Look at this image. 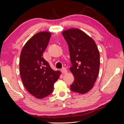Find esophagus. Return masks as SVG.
I'll list each match as a JSON object with an SVG mask.
<instances>
[{
    "instance_id": "esophagus-1",
    "label": "esophagus",
    "mask_w": 124,
    "mask_h": 124,
    "mask_svg": "<svg viewBox=\"0 0 124 124\" xmlns=\"http://www.w3.org/2000/svg\"><path fill=\"white\" fill-rule=\"evenodd\" d=\"M61 72H62V74H65L67 72V70L65 68H62L61 69Z\"/></svg>"
}]
</instances>
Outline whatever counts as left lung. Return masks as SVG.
<instances>
[{
	"label": "left lung",
	"instance_id": "8db88e82",
	"mask_svg": "<svg viewBox=\"0 0 124 124\" xmlns=\"http://www.w3.org/2000/svg\"><path fill=\"white\" fill-rule=\"evenodd\" d=\"M69 47L72 66L70 70L74 77L70 86L72 91L84 94L92 89L98 77L100 54L95 41L78 28L62 32Z\"/></svg>",
	"mask_w": 124,
	"mask_h": 124
}]
</instances>
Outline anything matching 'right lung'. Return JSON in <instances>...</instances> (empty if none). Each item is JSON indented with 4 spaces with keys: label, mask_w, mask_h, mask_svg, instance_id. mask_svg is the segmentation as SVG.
I'll list each match as a JSON object with an SVG mask.
<instances>
[{
    "label": "right lung",
    "mask_w": 124,
    "mask_h": 124,
    "mask_svg": "<svg viewBox=\"0 0 124 124\" xmlns=\"http://www.w3.org/2000/svg\"><path fill=\"white\" fill-rule=\"evenodd\" d=\"M51 33H36L25 43L20 58V73L27 91L37 99H42L54 91V84L61 73L51 68L43 57Z\"/></svg>",
    "instance_id": "add662e5"
}]
</instances>
